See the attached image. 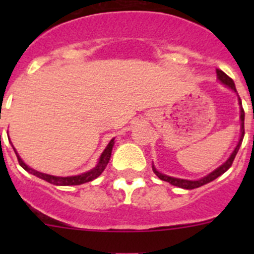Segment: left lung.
<instances>
[{
    "mask_svg": "<svg viewBox=\"0 0 254 254\" xmlns=\"http://www.w3.org/2000/svg\"><path fill=\"white\" fill-rule=\"evenodd\" d=\"M216 73H217V78H219L220 81L222 82V83L226 84L227 87H230V88H232L235 92H236V87H235V83H234V81H232L231 77H229V76H227L226 73L224 72V71L219 70V68L216 70ZM240 106H241V122H242V123H241L240 141H238V145L236 146V148H235L234 152L231 153V156H230L229 160H227L226 162L224 163V165L220 166V167L216 168L214 172H211L210 175L204 177V178L199 179V181H187V179H179V178H173V177L165 176V175H162V173L158 172V171L156 170V168L152 166V170H153V172H155V175L157 176L160 179H162V181L171 183L172 186L179 187V188H184V189H194V188H199V187H201V186H204V184L209 183V182L214 181V179H216L217 177L221 176L222 173L226 172V171L229 170V168L232 166V162H234L235 157H236V155L238 152V148H240L241 143H242L243 136H245V111H243V108H242V103H241V99H240Z\"/></svg>",
    "mask_w": 254,
    "mask_h": 254,
    "instance_id": "8db88e82",
    "label": "left lung"
}]
</instances>
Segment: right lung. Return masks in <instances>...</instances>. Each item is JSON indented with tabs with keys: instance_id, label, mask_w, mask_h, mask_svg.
<instances>
[{
	"instance_id": "add662e5",
	"label": "right lung",
	"mask_w": 254,
	"mask_h": 254,
	"mask_svg": "<svg viewBox=\"0 0 254 254\" xmlns=\"http://www.w3.org/2000/svg\"><path fill=\"white\" fill-rule=\"evenodd\" d=\"M113 145H114V139L111 140V142L108 143V146L106 147V150H104L103 153L101 155V158H99L98 165H97L96 167L93 168V170H91L89 172L83 173V175L73 176V177H55V176L45 175V173L37 172V171H34V170H32V168L28 167V166L25 165V163L23 162L22 160H20V157L18 156L16 150H14V152H16L19 165L22 166V167L24 168L27 172H29V173H32V175L39 177V178L44 179V181L49 182V183L55 184V186H78V184H83V183H87V182L93 181V179H96L97 177H99L102 175V172L104 171V168H106L107 165H108L109 158H111Z\"/></svg>"
}]
</instances>
